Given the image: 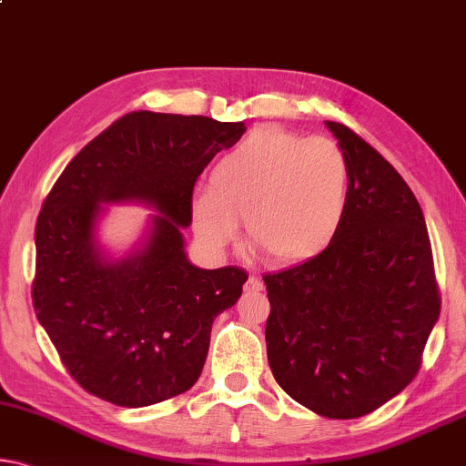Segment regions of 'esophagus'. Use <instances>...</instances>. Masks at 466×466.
<instances>
[{"label": "esophagus", "mask_w": 466, "mask_h": 466, "mask_svg": "<svg viewBox=\"0 0 466 466\" xmlns=\"http://www.w3.org/2000/svg\"><path fill=\"white\" fill-rule=\"evenodd\" d=\"M262 289H264V283L260 281V279H258L256 275H249L248 281H246V291L258 293V291H262Z\"/></svg>", "instance_id": "obj_1"}]
</instances>
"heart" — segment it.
I'll return each mask as SVG.
<instances>
[{
  "mask_svg": "<svg viewBox=\"0 0 466 466\" xmlns=\"http://www.w3.org/2000/svg\"><path fill=\"white\" fill-rule=\"evenodd\" d=\"M350 204V167L338 143L258 127L220 156L208 189L196 193L191 223L206 248L223 252L248 223L249 246L275 264H299L338 238Z\"/></svg>",
  "mask_w": 466,
  "mask_h": 466,
  "instance_id": "obj_1",
  "label": "heart"
}]
</instances>
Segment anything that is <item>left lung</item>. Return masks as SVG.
Returning a JSON list of instances; mask_svg holds the SVG:
<instances>
[{
	"instance_id": "obj_1",
	"label": "left lung",
	"mask_w": 466,
	"mask_h": 466,
	"mask_svg": "<svg viewBox=\"0 0 466 466\" xmlns=\"http://www.w3.org/2000/svg\"><path fill=\"white\" fill-rule=\"evenodd\" d=\"M325 125L350 167L348 214L323 254L264 275L267 354L296 402L327 419H358L417 377L441 299L410 187L352 128Z\"/></svg>"
}]
</instances>
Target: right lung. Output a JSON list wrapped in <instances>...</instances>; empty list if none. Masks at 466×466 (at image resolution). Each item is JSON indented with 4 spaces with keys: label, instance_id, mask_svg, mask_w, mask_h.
<instances>
[{
    "label": "right lung",
    "instance_id": "right-lung-1",
    "mask_svg": "<svg viewBox=\"0 0 466 466\" xmlns=\"http://www.w3.org/2000/svg\"><path fill=\"white\" fill-rule=\"evenodd\" d=\"M243 123L131 112L78 152L35 227L33 306L70 377L116 406L141 408L187 391L202 373L214 319L241 296L243 268H198L181 228L193 185ZM159 210L147 241L123 261L96 246L102 203Z\"/></svg>",
    "mask_w": 466,
    "mask_h": 466
}]
</instances>
